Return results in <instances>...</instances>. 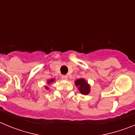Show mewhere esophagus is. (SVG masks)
Segmentation results:
<instances>
[{
    "label": "esophagus",
    "mask_w": 135,
    "mask_h": 135,
    "mask_svg": "<svg viewBox=\"0 0 135 135\" xmlns=\"http://www.w3.org/2000/svg\"><path fill=\"white\" fill-rule=\"evenodd\" d=\"M61 78L63 80H68V76H65V75H63V76H61Z\"/></svg>",
    "instance_id": "34e87169"
}]
</instances>
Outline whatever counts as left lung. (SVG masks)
<instances>
[{
	"label": "left lung",
	"instance_id": "1",
	"mask_svg": "<svg viewBox=\"0 0 135 135\" xmlns=\"http://www.w3.org/2000/svg\"><path fill=\"white\" fill-rule=\"evenodd\" d=\"M75 84L76 86H78L80 92L83 95H88L90 93V86L83 78L76 80L75 81Z\"/></svg>",
	"mask_w": 135,
	"mask_h": 135
}]
</instances>
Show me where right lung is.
I'll return each mask as SVG.
<instances>
[{"instance_id": "add662e5", "label": "right lung", "mask_w": 135, "mask_h": 135, "mask_svg": "<svg viewBox=\"0 0 135 135\" xmlns=\"http://www.w3.org/2000/svg\"><path fill=\"white\" fill-rule=\"evenodd\" d=\"M53 81H54V79H51V80H49L47 81V82H48V84H50L51 82H53ZM45 89H49V87L46 86V87H45Z\"/></svg>"}]
</instances>
